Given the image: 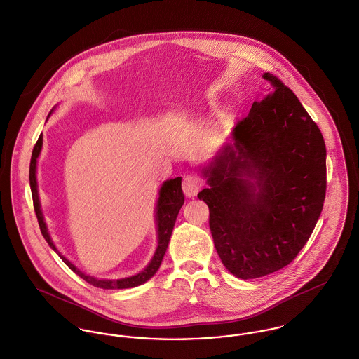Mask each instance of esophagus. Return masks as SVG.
Listing matches in <instances>:
<instances>
[{
    "mask_svg": "<svg viewBox=\"0 0 359 359\" xmlns=\"http://www.w3.org/2000/svg\"><path fill=\"white\" fill-rule=\"evenodd\" d=\"M200 188H201V181H200V178L196 174L191 172V174L184 175L182 189H184L185 195L189 196V197L195 196L198 192Z\"/></svg>",
    "mask_w": 359,
    "mask_h": 359,
    "instance_id": "obj_1",
    "label": "esophagus"
}]
</instances>
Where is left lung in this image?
<instances>
[{
	"mask_svg": "<svg viewBox=\"0 0 359 359\" xmlns=\"http://www.w3.org/2000/svg\"><path fill=\"white\" fill-rule=\"evenodd\" d=\"M266 96L233 129L205 170L197 197L210 208V230L225 267L238 278L271 274L297 257L321 215L326 148L317 123L294 92L264 72Z\"/></svg>",
	"mask_w": 359,
	"mask_h": 359,
	"instance_id": "8db88e82",
	"label": "left lung"
}]
</instances>
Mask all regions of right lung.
I'll use <instances>...</instances> for the list:
<instances>
[{
	"mask_svg": "<svg viewBox=\"0 0 359 359\" xmlns=\"http://www.w3.org/2000/svg\"><path fill=\"white\" fill-rule=\"evenodd\" d=\"M50 115V114H49ZM42 148V133L38 137L35 145H34L33 154H32V161H30V187H32V195H33L34 211L39 224L41 233L43 236V238L48 241V244L59 254V257L63 259L65 264L75 273L78 274L81 278H83L86 283H89L93 287L102 288V290H123V288H133L137 285L144 284L145 281H148L161 267L162 261H163L164 254L172 233V229L175 225L178 212L185 201V196L181 188V177H177L174 180L165 181L163 187L161 188L159 192V200H158V205H156V221H158V237H159V244L156 248V252L152 258L151 263L147 266V269H144L141 273H138L137 276L128 277V278H122V280H98L92 276H86L85 273H82L78 267H75L69 261H67L65 257L60 255V252L56 250L53 241L50 240V236L48 233L46 225L43 222V217H42V211H41V205H39V198H38V189H36V177H35V170H36V158L41 152Z\"/></svg>",
	"mask_w": 359,
	"mask_h": 359,
	"instance_id": "obj_1",
	"label": "right lung"
}]
</instances>
